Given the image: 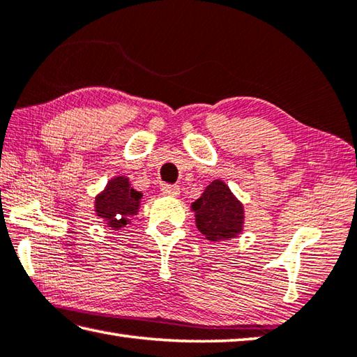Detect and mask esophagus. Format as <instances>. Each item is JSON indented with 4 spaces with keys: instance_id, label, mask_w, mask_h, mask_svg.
I'll use <instances>...</instances> for the list:
<instances>
[{
    "instance_id": "34e87169",
    "label": "esophagus",
    "mask_w": 357,
    "mask_h": 357,
    "mask_svg": "<svg viewBox=\"0 0 357 357\" xmlns=\"http://www.w3.org/2000/svg\"><path fill=\"white\" fill-rule=\"evenodd\" d=\"M161 192L165 194V196H169V197H177L180 194V188L177 185H163L161 186Z\"/></svg>"
}]
</instances>
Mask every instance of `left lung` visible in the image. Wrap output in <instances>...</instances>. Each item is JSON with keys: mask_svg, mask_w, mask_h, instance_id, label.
I'll return each instance as SVG.
<instances>
[{"mask_svg": "<svg viewBox=\"0 0 357 357\" xmlns=\"http://www.w3.org/2000/svg\"><path fill=\"white\" fill-rule=\"evenodd\" d=\"M196 227L208 241H228L242 231L244 206L224 181L214 180L191 205Z\"/></svg>", "mask_w": 357, "mask_h": 357, "instance_id": "left-lung-1", "label": "left lung"}]
</instances>
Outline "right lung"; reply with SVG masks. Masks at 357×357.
<instances>
[{"instance_id": "right-lung-1", "label": "right lung", "mask_w": 357, "mask_h": 357, "mask_svg": "<svg viewBox=\"0 0 357 357\" xmlns=\"http://www.w3.org/2000/svg\"><path fill=\"white\" fill-rule=\"evenodd\" d=\"M143 194L133 190L129 178L123 176L112 178L105 190L95 200L96 214L104 219L107 227L119 230L129 224V218L135 216Z\"/></svg>"}]
</instances>
